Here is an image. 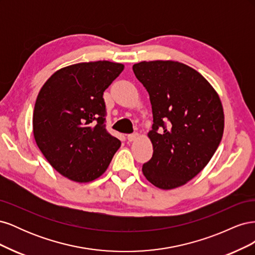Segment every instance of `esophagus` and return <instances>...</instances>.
Here are the masks:
<instances>
[{"mask_svg": "<svg viewBox=\"0 0 255 255\" xmlns=\"http://www.w3.org/2000/svg\"><path fill=\"white\" fill-rule=\"evenodd\" d=\"M138 138V134L137 133H135V134H129V135H128V141H135L136 139Z\"/></svg>", "mask_w": 255, "mask_h": 255, "instance_id": "obj_1", "label": "esophagus"}]
</instances>
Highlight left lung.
Listing matches in <instances>:
<instances>
[{
  "label": "left lung",
  "instance_id": "1",
  "mask_svg": "<svg viewBox=\"0 0 255 255\" xmlns=\"http://www.w3.org/2000/svg\"><path fill=\"white\" fill-rule=\"evenodd\" d=\"M133 71L149 92L154 122L148 133L153 155L142 173L160 189L180 187L203 170L221 141L220 98L202 74L179 61H141Z\"/></svg>",
  "mask_w": 255,
  "mask_h": 255
}]
</instances>
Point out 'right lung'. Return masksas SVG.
I'll use <instances>...</instances> for the list:
<instances>
[{"mask_svg": "<svg viewBox=\"0 0 255 255\" xmlns=\"http://www.w3.org/2000/svg\"><path fill=\"white\" fill-rule=\"evenodd\" d=\"M125 65L109 60L59 69L43 84L33 114L38 148L61 175L76 183L101 176L121 142L104 125L103 92Z\"/></svg>", "mask_w": 255, "mask_h": 255, "instance_id": "1", "label": "right lung"}]
</instances>
